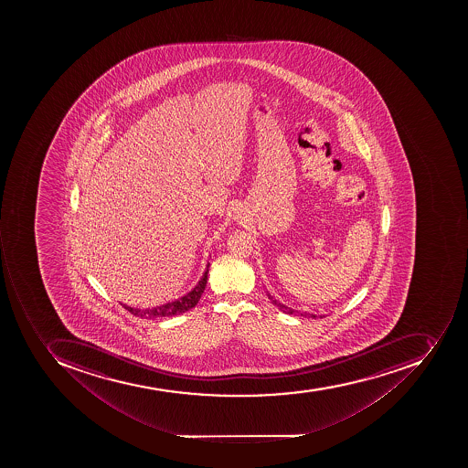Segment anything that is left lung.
I'll return each instance as SVG.
<instances>
[{
    "label": "left lung",
    "instance_id": "1",
    "mask_svg": "<svg viewBox=\"0 0 468 468\" xmlns=\"http://www.w3.org/2000/svg\"><path fill=\"white\" fill-rule=\"evenodd\" d=\"M268 297L271 298V302L273 303V304L278 307V309L281 310V312H283L285 314H295V316L307 317V319H316V314H307V312H298V310L291 309V307H288V305L282 304V303L278 302L275 297H272V295L269 294Z\"/></svg>",
    "mask_w": 468,
    "mask_h": 468
}]
</instances>
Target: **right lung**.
Instances as JSON below:
<instances>
[{"label":"right lung","instance_id":"1","mask_svg":"<svg viewBox=\"0 0 468 468\" xmlns=\"http://www.w3.org/2000/svg\"><path fill=\"white\" fill-rule=\"evenodd\" d=\"M210 263L207 261V269L203 272L202 278L199 282L196 283L195 288L192 291H188L187 294L174 300V302L166 303V304L158 305L154 309H134L130 305H124L125 310H129L130 314L134 316L142 317V319H156V317H173L177 314H186L188 310L193 309L197 303H199L200 297H202L203 291L207 287V272H209Z\"/></svg>","mask_w":468,"mask_h":468}]
</instances>
